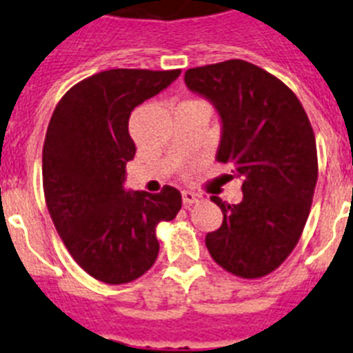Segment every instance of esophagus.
Masks as SVG:
<instances>
[{
	"mask_svg": "<svg viewBox=\"0 0 353 353\" xmlns=\"http://www.w3.org/2000/svg\"><path fill=\"white\" fill-rule=\"evenodd\" d=\"M182 199H183V205H185V207H189V205L199 203V201L203 199V196L198 194V192H192V191H182Z\"/></svg>",
	"mask_w": 353,
	"mask_h": 353,
	"instance_id": "1",
	"label": "esophagus"
}]
</instances>
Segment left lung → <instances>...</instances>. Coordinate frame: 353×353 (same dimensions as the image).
<instances>
[{"label": "left lung", "instance_id": "8db88e82", "mask_svg": "<svg viewBox=\"0 0 353 353\" xmlns=\"http://www.w3.org/2000/svg\"><path fill=\"white\" fill-rule=\"evenodd\" d=\"M189 90L207 97L223 121L217 161L242 179L244 199L224 203L223 224L205 239L215 263L258 279L295 249L313 203L316 141L297 95L276 76L244 60L185 72Z\"/></svg>", "mask_w": 353, "mask_h": 353}]
</instances>
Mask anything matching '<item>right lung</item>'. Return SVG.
<instances>
[{
  "label": "right lung",
  "mask_w": 353,
  "mask_h": 353,
  "mask_svg": "<svg viewBox=\"0 0 353 353\" xmlns=\"http://www.w3.org/2000/svg\"><path fill=\"white\" fill-rule=\"evenodd\" d=\"M176 70L113 68L74 84L56 105L42 150L46 203L65 248L84 272L108 285L141 277L159 254L155 228L182 208V194L123 189L136 145V105L168 88Z\"/></svg>",
  "instance_id": "add662e5"
}]
</instances>
